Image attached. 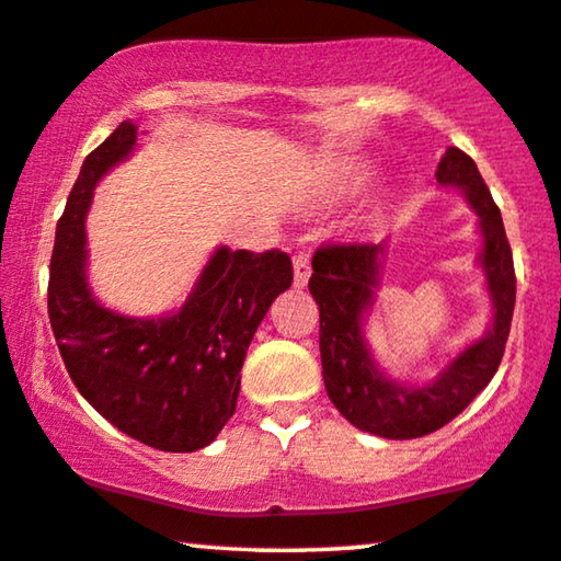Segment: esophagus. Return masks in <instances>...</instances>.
<instances>
[{
  "label": "esophagus",
  "mask_w": 561,
  "mask_h": 561,
  "mask_svg": "<svg viewBox=\"0 0 561 561\" xmlns=\"http://www.w3.org/2000/svg\"><path fill=\"white\" fill-rule=\"evenodd\" d=\"M295 289H305L307 282H310V274H312V266H310V254H305V251H299L295 254Z\"/></svg>",
  "instance_id": "esophagus-1"
}]
</instances>
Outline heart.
I'll list each match as a JSON object with an SVG mask.
<instances>
[{"label": "heart", "mask_w": 561, "mask_h": 561, "mask_svg": "<svg viewBox=\"0 0 561 561\" xmlns=\"http://www.w3.org/2000/svg\"><path fill=\"white\" fill-rule=\"evenodd\" d=\"M363 178H366V172H363L360 168H353L351 172H348V183H353V185H356V183H360V180Z\"/></svg>", "instance_id": "1"}]
</instances>
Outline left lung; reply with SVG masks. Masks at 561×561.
I'll return each mask as SVG.
<instances>
[{"label":"left lung","mask_w":561,"mask_h":561,"mask_svg":"<svg viewBox=\"0 0 561 561\" xmlns=\"http://www.w3.org/2000/svg\"><path fill=\"white\" fill-rule=\"evenodd\" d=\"M442 187H455L478 216L483 239L478 264L491 297V325L457 353L427 383L391 378L370 356L366 318L381 284L383 243H333L312 256L310 295L320 307L322 381L337 412L353 427L386 439H414L453 422L501 366L516 305V274L499 205L462 149L447 147L435 172Z\"/></svg>","instance_id":"1"}]
</instances>
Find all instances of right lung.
Returning <instances> with one entry per match:
<instances>
[{
	"instance_id": "obj_1",
	"label": "right lung",
	"mask_w": 561,
	"mask_h": 561,
	"mask_svg": "<svg viewBox=\"0 0 561 561\" xmlns=\"http://www.w3.org/2000/svg\"><path fill=\"white\" fill-rule=\"evenodd\" d=\"M134 149L137 124L122 122L85 157L55 231L47 312L76 389L104 420L162 453H195L233 416L249 343L289 289L291 262L277 249L218 247L185 302L162 318L101 305L85 272V216L99 180Z\"/></svg>"
}]
</instances>
